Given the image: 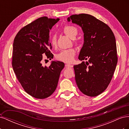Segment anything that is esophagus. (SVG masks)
I'll return each mask as SVG.
<instances>
[{
    "instance_id": "esophagus-1",
    "label": "esophagus",
    "mask_w": 129,
    "mask_h": 129,
    "mask_svg": "<svg viewBox=\"0 0 129 129\" xmlns=\"http://www.w3.org/2000/svg\"><path fill=\"white\" fill-rule=\"evenodd\" d=\"M65 66H66V67H69V68L73 67V65L70 64H66Z\"/></svg>"
}]
</instances>
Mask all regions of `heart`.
<instances>
[{
  "instance_id": "heart-1",
  "label": "heart",
  "mask_w": 129,
  "mask_h": 129,
  "mask_svg": "<svg viewBox=\"0 0 129 129\" xmlns=\"http://www.w3.org/2000/svg\"><path fill=\"white\" fill-rule=\"evenodd\" d=\"M63 33L68 37L72 39L75 38L77 34V29L75 27L67 25L63 28ZM51 45L53 48L56 46V38L55 36H53L50 40ZM76 54V50L74 48H69L65 50H62L56 55V58L58 60L66 62V63H71L73 62Z\"/></svg>"
}]
</instances>
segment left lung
Returning <instances> with one entry per match:
<instances>
[{"label":"left lung","mask_w":129,"mask_h":129,"mask_svg":"<svg viewBox=\"0 0 129 129\" xmlns=\"http://www.w3.org/2000/svg\"><path fill=\"white\" fill-rule=\"evenodd\" d=\"M67 20L82 28L84 43L79 59L88 61L74 66L76 84L84 95L96 96L108 87L117 63L115 36L107 24L90 14L72 15Z\"/></svg>","instance_id":"obj_1"}]
</instances>
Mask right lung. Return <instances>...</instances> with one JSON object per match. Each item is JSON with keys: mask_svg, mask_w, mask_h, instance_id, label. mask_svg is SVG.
I'll use <instances>...</instances> for the list:
<instances>
[{"mask_svg": "<svg viewBox=\"0 0 129 129\" xmlns=\"http://www.w3.org/2000/svg\"><path fill=\"white\" fill-rule=\"evenodd\" d=\"M60 19L46 17L38 18L22 28L15 36L13 45L12 67L25 91L38 99L51 95L57 87L63 62L52 61L43 66L42 54L53 58L49 30Z\"/></svg>", "mask_w": 129, "mask_h": 129, "instance_id": "add662e5", "label": "right lung"}]
</instances>
